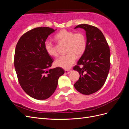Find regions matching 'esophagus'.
Listing matches in <instances>:
<instances>
[{
    "mask_svg": "<svg viewBox=\"0 0 129 129\" xmlns=\"http://www.w3.org/2000/svg\"><path fill=\"white\" fill-rule=\"evenodd\" d=\"M72 72V70L71 69H68V70H65L64 72L66 74H69Z\"/></svg>",
    "mask_w": 129,
    "mask_h": 129,
    "instance_id": "esophagus-1",
    "label": "esophagus"
}]
</instances>
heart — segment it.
<instances>
[{
    "label": "heart",
    "mask_w": 129,
    "mask_h": 129,
    "mask_svg": "<svg viewBox=\"0 0 129 129\" xmlns=\"http://www.w3.org/2000/svg\"><path fill=\"white\" fill-rule=\"evenodd\" d=\"M55 39L60 43L66 44V52L67 54L61 56L56 60L55 63L58 67L69 69L74 64L76 57L81 56L86 49L87 42L84 34L80 32L74 33L73 31L62 29L55 36ZM44 47L49 55L56 56L57 54L55 47L52 42L45 41Z\"/></svg>",
    "instance_id": "heart-1"
}]
</instances>
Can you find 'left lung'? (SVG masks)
<instances>
[{
  "instance_id": "1",
  "label": "left lung",
  "mask_w": 129,
  "mask_h": 129,
  "mask_svg": "<svg viewBox=\"0 0 129 129\" xmlns=\"http://www.w3.org/2000/svg\"><path fill=\"white\" fill-rule=\"evenodd\" d=\"M77 28L85 30L87 46L73 67L80 74L74 87L82 94L90 95L99 90L106 81L110 67V48L103 34L96 27L81 24Z\"/></svg>"
}]
</instances>
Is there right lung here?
I'll use <instances>...</instances> for the list:
<instances>
[{"label":"right lung","mask_w":129,"mask_h":129,"mask_svg":"<svg viewBox=\"0 0 129 129\" xmlns=\"http://www.w3.org/2000/svg\"><path fill=\"white\" fill-rule=\"evenodd\" d=\"M55 30L39 27L27 32L19 39L14 63L18 81L32 98L46 100L56 89L58 78L64 73L60 67L50 69L53 58L46 52L44 43Z\"/></svg>","instance_id":"1"}]
</instances>
